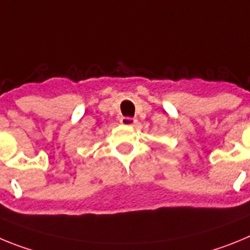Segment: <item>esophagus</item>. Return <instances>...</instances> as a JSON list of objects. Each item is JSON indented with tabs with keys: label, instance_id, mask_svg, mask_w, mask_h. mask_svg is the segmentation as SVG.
Masks as SVG:
<instances>
[{
	"label": "esophagus",
	"instance_id": "1",
	"mask_svg": "<svg viewBox=\"0 0 250 250\" xmlns=\"http://www.w3.org/2000/svg\"><path fill=\"white\" fill-rule=\"evenodd\" d=\"M120 123L125 126H132V125H135L136 124V119L134 118H129V116H124V118L120 119Z\"/></svg>",
	"mask_w": 250,
	"mask_h": 250
}]
</instances>
